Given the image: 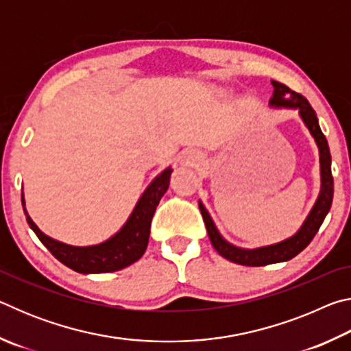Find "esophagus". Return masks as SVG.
I'll return each instance as SVG.
<instances>
[{
	"mask_svg": "<svg viewBox=\"0 0 351 351\" xmlns=\"http://www.w3.org/2000/svg\"><path fill=\"white\" fill-rule=\"evenodd\" d=\"M186 161H187V162H190V164H193L195 161H197V156H195L193 153H189L187 156H186Z\"/></svg>",
	"mask_w": 351,
	"mask_h": 351,
	"instance_id": "1",
	"label": "esophagus"
}]
</instances>
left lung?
Segmentation results:
<instances>
[{
    "label": "left lung",
    "instance_id": "obj_1",
    "mask_svg": "<svg viewBox=\"0 0 351 351\" xmlns=\"http://www.w3.org/2000/svg\"><path fill=\"white\" fill-rule=\"evenodd\" d=\"M271 83L272 86H274V93H272L269 105L276 106V108L299 110V116L302 117V121H304L306 128L310 130L314 141H316L320 156V193L316 203L313 206L311 212L308 213L306 219L304 224H302V228L297 230L293 237H289V239L280 243H276V245L261 246L255 249L239 247L230 245L229 241H226L221 234L218 232L217 226L210 218L209 212L206 210V207L199 201V210L201 215H203L212 246L215 247V251L221 255V257L243 266H266L271 263H280V261H288L295 257L297 254L304 251L314 239V235L317 234L326 213L330 212V207L332 203V192H335V190H332L331 154L328 142H326L322 130L319 127L316 111L311 108V105L308 104V100L302 96V94L289 90L287 85H283L280 82L271 80Z\"/></svg>",
    "mask_w": 351,
    "mask_h": 351
}]
</instances>
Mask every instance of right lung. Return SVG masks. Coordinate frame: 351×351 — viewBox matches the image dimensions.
Segmentation results:
<instances>
[{"label":"right lung","instance_id":"add662e5","mask_svg":"<svg viewBox=\"0 0 351 351\" xmlns=\"http://www.w3.org/2000/svg\"><path fill=\"white\" fill-rule=\"evenodd\" d=\"M171 171H173L171 167H167L154 178L150 186L144 190L142 197L134 206L132 215L128 217L127 223L122 226L119 232L106 241L93 246H71L47 237L41 232L38 226L27 215L25 195L23 193L21 203L25 207L27 224L31 226L35 235L38 237L40 241L49 249V252L58 261H62L63 265H66L73 271L80 272V274L114 272L133 265L134 261H138L144 255L148 245V237H150L152 218L159 201L167 192Z\"/></svg>","mask_w":351,"mask_h":351}]
</instances>
